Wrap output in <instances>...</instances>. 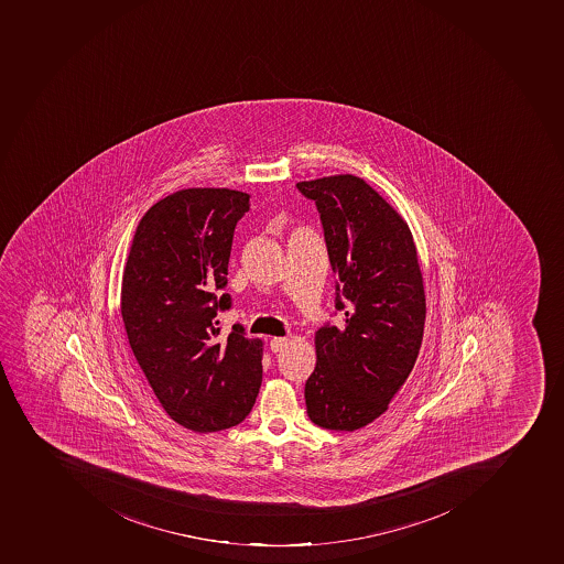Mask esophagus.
I'll return each mask as SVG.
<instances>
[{"label":"esophagus","mask_w":564,"mask_h":564,"mask_svg":"<svg viewBox=\"0 0 564 564\" xmlns=\"http://www.w3.org/2000/svg\"><path fill=\"white\" fill-rule=\"evenodd\" d=\"M288 337H273L270 343L271 351L284 350L285 346H288Z\"/></svg>","instance_id":"esophagus-1"}]
</instances>
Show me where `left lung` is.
Wrapping results in <instances>:
<instances>
[{
    "label": "left lung",
    "instance_id": "1",
    "mask_svg": "<svg viewBox=\"0 0 564 564\" xmlns=\"http://www.w3.org/2000/svg\"><path fill=\"white\" fill-rule=\"evenodd\" d=\"M323 223L341 327L314 336L307 414L328 431L354 432L388 411L414 368L425 328V288L408 221L356 175L299 182Z\"/></svg>",
    "mask_w": 564,
    "mask_h": 564
}]
</instances>
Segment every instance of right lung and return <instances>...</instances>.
<instances>
[{"label": "right lung", "mask_w": 564, "mask_h": 564, "mask_svg": "<svg viewBox=\"0 0 564 564\" xmlns=\"http://www.w3.org/2000/svg\"><path fill=\"white\" fill-rule=\"evenodd\" d=\"M250 195L189 187L159 199L139 221L121 282L133 356L167 416L189 431L241 423L262 382V341L241 325L219 337L216 296L227 285L234 230Z\"/></svg>", "instance_id": "right-lung-1"}]
</instances>
